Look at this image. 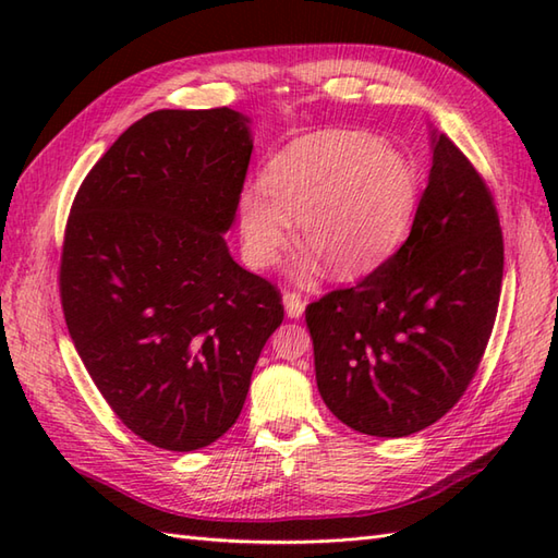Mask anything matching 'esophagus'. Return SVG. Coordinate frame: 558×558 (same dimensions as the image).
Returning <instances> with one entry per match:
<instances>
[{
    "label": "esophagus",
    "instance_id": "34e87169",
    "mask_svg": "<svg viewBox=\"0 0 558 558\" xmlns=\"http://www.w3.org/2000/svg\"><path fill=\"white\" fill-rule=\"evenodd\" d=\"M282 306H286L288 318H300L304 314V302L300 294H294V292L282 294Z\"/></svg>",
    "mask_w": 558,
    "mask_h": 558
}]
</instances>
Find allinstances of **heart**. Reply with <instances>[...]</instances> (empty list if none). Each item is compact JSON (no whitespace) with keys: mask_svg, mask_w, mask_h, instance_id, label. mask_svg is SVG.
Here are the masks:
<instances>
[{"mask_svg":"<svg viewBox=\"0 0 558 558\" xmlns=\"http://www.w3.org/2000/svg\"><path fill=\"white\" fill-rule=\"evenodd\" d=\"M420 204V170L384 138L324 129L292 141L264 170V189L240 194L244 256L268 268L290 244L298 220L304 248L292 278L310 286L326 266L336 278L374 270L405 236Z\"/></svg>","mask_w":558,"mask_h":558,"instance_id":"obj_1","label":"heart"}]
</instances>
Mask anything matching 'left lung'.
Here are the masks:
<instances>
[{
    "label": "left lung",
    "mask_w": 558,
    "mask_h": 558,
    "mask_svg": "<svg viewBox=\"0 0 558 558\" xmlns=\"http://www.w3.org/2000/svg\"><path fill=\"white\" fill-rule=\"evenodd\" d=\"M504 278L489 189L432 129V170L405 244L306 306L316 386L350 429L400 438L441 420L487 348Z\"/></svg>",
    "instance_id": "1"
}]
</instances>
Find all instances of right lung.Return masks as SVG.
Instances as JSON below:
<instances>
[{
    "label": "right lung",
    "mask_w": 558,
    "mask_h": 558,
    "mask_svg": "<svg viewBox=\"0 0 558 558\" xmlns=\"http://www.w3.org/2000/svg\"><path fill=\"white\" fill-rule=\"evenodd\" d=\"M230 108L158 110L83 180L59 290L69 336L117 417L186 453L240 417L254 366L282 324L278 290L230 256L252 158Z\"/></svg>",
    "instance_id": "add662e5"
}]
</instances>
